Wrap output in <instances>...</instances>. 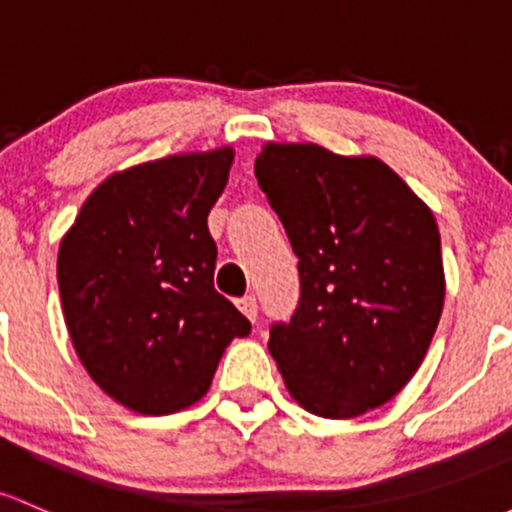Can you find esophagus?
<instances>
[{
	"label": "esophagus",
	"instance_id": "34e87169",
	"mask_svg": "<svg viewBox=\"0 0 512 512\" xmlns=\"http://www.w3.org/2000/svg\"><path fill=\"white\" fill-rule=\"evenodd\" d=\"M235 304H238V309L247 316V319H252V321L257 319V297H252V294H245V297H240L238 301H235Z\"/></svg>",
	"mask_w": 512,
	"mask_h": 512
}]
</instances>
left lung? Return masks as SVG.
Instances as JSON below:
<instances>
[{
    "mask_svg": "<svg viewBox=\"0 0 512 512\" xmlns=\"http://www.w3.org/2000/svg\"><path fill=\"white\" fill-rule=\"evenodd\" d=\"M255 176L299 257V304L270 326L272 358L304 410L351 419L390 402L444 306L432 211L380 159L267 144Z\"/></svg>",
    "mask_w": 512,
    "mask_h": 512,
    "instance_id": "obj_1",
    "label": "left lung"
}]
</instances>
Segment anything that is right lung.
I'll return each mask as SVG.
<instances>
[{
	"instance_id": "obj_1",
	"label": "right lung",
	"mask_w": 512,
	"mask_h": 512,
	"mask_svg": "<svg viewBox=\"0 0 512 512\" xmlns=\"http://www.w3.org/2000/svg\"><path fill=\"white\" fill-rule=\"evenodd\" d=\"M230 164L223 147L112 174L61 240L58 292L75 353L134 412L201 400L225 346L252 328L213 287L208 213Z\"/></svg>"
}]
</instances>
